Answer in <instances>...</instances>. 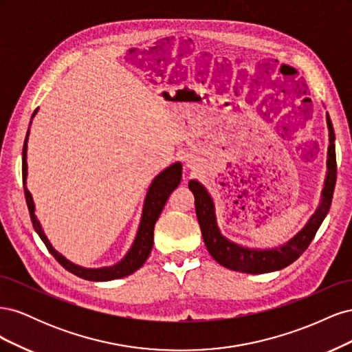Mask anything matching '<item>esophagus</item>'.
Here are the masks:
<instances>
[{"label":"esophagus","mask_w":352,"mask_h":352,"mask_svg":"<svg viewBox=\"0 0 352 352\" xmlns=\"http://www.w3.org/2000/svg\"><path fill=\"white\" fill-rule=\"evenodd\" d=\"M185 162H186V166L189 168H192V170H197L199 167V160L197 157H194V155H186Z\"/></svg>","instance_id":"esophagus-1"}]
</instances>
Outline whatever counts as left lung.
I'll return each instance as SVG.
<instances>
[{
    "label": "left lung",
    "instance_id": "obj_1",
    "mask_svg": "<svg viewBox=\"0 0 352 352\" xmlns=\"http://www.w3.org/2000/svg\"><path fill=\"white\" fill-rule=\"evenodd\" d=\"M327 127L330 145L327 151V176L324 182V189L322 192V204L318 206V208L316 210L311 219L308 220L304 229L300 233H296L289 242L285 243L280 248L250 250L226 239L217 228L214 204H212L211 197L199 182H197V180H190L189 189L192 190V194L195 197V210L202 233V239H204V243L208 252L211 254V257L219 264H221L223 267L251 274L276 272L292 264L296 258H300V255L308 248V245L314 239L318 228H320L330 210L336 184V153L333 144L335 131L329 114Z\"/></svg>",
    "mask_w": 352,
    "mask_h": 352
}]
</instances>
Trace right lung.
I'll return each mask as SVG.
<instances>
[{"instance_id": "right-lung-1", "label": "right lung", "mask_w": 352, "mask_h": 352, "mask_svg": "<svg viewBox=\"0 0 352 352\" xmlns=\"http://www.w3.org/2000/svg\"><path fill=\"white\" fill-rule=\"evenodd\" d=\"M38 110H35L36 113ZM34 113V116H35ZM32 116V117H34ZM28 136L29 131L25 138V144H23V160H22V176H23V188H25V198H26V204L29 208V214L32 225H34V229L42 239V242L45 243L47 250L51 252L52 257H54L63 267L69 270L70 273L79 276V278L85 280H95V282H104V280H113V279H120L124 278V276H129L133 272H136L140 267H142V264L146 261L148 255H150L153 250V243H154V226L155 221L158 220L160 214L166 206V202L170 197V194L177 188L180 184V177H182V164L175 163L170 167H167L164 172L160 173L154 182L151 184L150 189H148V194L145 198V204H144V211H142V219H141V225L140 229H138V235L135 238V242L132 245L131 251L126 254V257L111 267H102V269H85L80 267V265H76L70 263L63 257L61 254H58L52 245L48 242L47 236L44 235V232L41 229L39 221L35 217V206L34 201H32L30 192L26 188V176H28V164H26V150H28Z\"/></svg>"}]
</instances>
